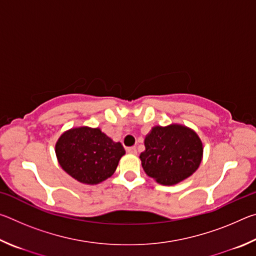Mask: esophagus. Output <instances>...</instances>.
I'll use <instances>...</instances> for the list:
<instances>
[{"mask_svg":"<svg viewBox=\"0 0 256 256\" xmlns=\"http://www.w3.org/2000/svg\"><path fill=\"white\" fill-rule=\"evenodd\" d=\"M126 151H128V154H136V146H130V148L126 149Z\"/></svg>","mask_w":256,"mask_h":256,"instance_id":"esophagus-1","label":"esophagus"}]
</instances>
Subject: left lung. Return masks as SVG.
I'll use <instances>...</instances> for the list:
<instances>
[{
	"label": "left lung",
	"mask_w": 256,
	"mask_h": 256,
	"mask_svg": "<svg viewBox=\"0 0 256 256\" xmlns=\"http://www.w3.org/2000/svg\"><path fill=\"white\" fill-rule=\"evenodd\" d=\"M140 154L146 174L162 185H174L188 178L200 166L202 142L198 134L182 125L156 126L144 140Z\"/></svg>",
	"instance_id": "left-lung-1"
}]
</instances>
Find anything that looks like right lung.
Listing matches in <instances>:
<instances>
[{"label":"right lung","instance_id":"add662e5","mask_svg":"<svg viewBox=\"0 0 256 256\" xmlns=\"http://www.w3.org/2000/svg\"><path fill=\"white\" fill-rule=\"evenodd\" d=\"M60 167L84 184H98L110 177L125 154L99 128H76L63 133L55 146Z\"/></svg>","mask_w":256,"mask_h":256}]
</instances>
